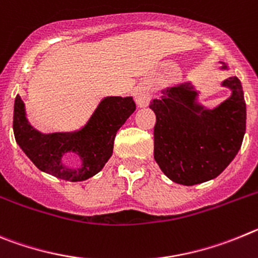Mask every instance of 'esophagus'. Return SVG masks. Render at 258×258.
Returning <instances> with one entry per match:
<instances>
[{
  "label": "esophagus",
  "mask_w": 258,
  "mask_h": 258,
  "mask_svg": "<svg viewBox=\"0 0 258 258\" xmlns=\"http://www.w3.org/2000/svg\"><path fill=\"white\" fill-rule=\"evenodd\" d=\"M150 99H152V94H150V89L148 86L141 85L139 86L136 91H135V101L140 108L146 106L150 103Z\"/></svg>",
  "instance_id": "esophagus-1"
}]
</instances>
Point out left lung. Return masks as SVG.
I'll list each match as a JSON object with an SVG mask.
<instances>
[{"mask_svg": "<svg viewBox=\"0 0 258 258\" xmlns=\"http://www.w3.org/2000/svg\"><path fill=\"white\" fill-rule=\"evenodd\" d=\"M221 69H227L222 62ZM231 96L206 109L191 83L162 91L150 103L154 126V159L164 175L181 185L202 184L217 177L242 146L245 134V101L238 77L222 82Z\"/></svg>", "mask_w": 258, "mask_h": 258, "instance_id": "obj_1", "label": "left lung"}]
</instances>
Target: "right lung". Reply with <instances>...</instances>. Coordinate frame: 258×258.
I'll return each mask as SVG.
<instances>
[{"mask_svg": "<svg viewBox=\"0 0 258 258\" xmlns=\"http://www.w3.org/2000/svg\"><path fill=\"white\" fill-rule=\"evenodd\" d=\"M135 109L132 97L109 96L101 100L83 128L41 134L28 123L24 103L18 95L14 105V135L38 169L66 181H85L100 172L112 157L117 131ZM67 154L77 155L80 166L76 169L66 166L62 159Z\"/></svg>", "mask_w": 258, "mask_h": 258, "instance_id": "right-lung-1", "label": "right lung"}]
</instances>
